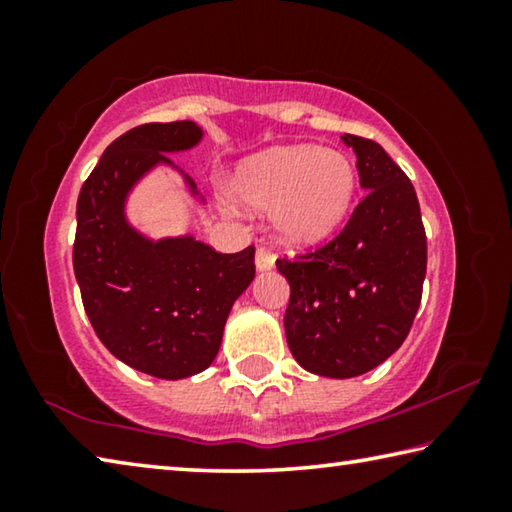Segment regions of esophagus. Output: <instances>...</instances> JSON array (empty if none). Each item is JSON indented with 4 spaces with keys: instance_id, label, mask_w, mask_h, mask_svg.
<instances>
[{
    "instance_id": "obj_1",
    "label": "esophagus",
    "mask_w": 512,
    "mask_h": 512,
    "mask_svg": "<svg viewBox=\"0 0 512 512\" xmlns=\"http://www.w3.org/2000/svg\"><path fill=\"white\" fill-rule=\"evenodd\" d=\"M255 264H257V271H268V268H273L275 264V255L266 246H259L255 253Z\"/></svg>"
}]
</instances>
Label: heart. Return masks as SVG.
I'll use <instances>...</instances> for the list:
<instances>
[{
	"label": "heart",
	"instance_id": "heart-1",
	"mask_svg": "<svg viewBox=\"0 0 512 512\" xmlns=\"http://www.w3.org/2000/svg\"><path fill=\"white\" fill-rule=\"evenodd\" d=\"M357 176L343 153L284 146L259 153L235 171L230 194L248 207L273 205V221L291 244H316L348 214Z\"/></svg>",
	"mask_w": 512,
	"mask_h": 512
}]
</instances>
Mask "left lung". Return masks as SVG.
<instances>
[{
    "mask_svg": "<svg viewBox=\"0 0 512 512\" xmlns=\"http://www.w3.org/2000/svg\"><path fill=\"white\" fill-rule=\"evenodd\" d=\"M363 189L348 223L327 244L277 259L289 280V350L302 368L348 379L400 348L418 314L427 235L406 173L377 142L343 135Z\"/></svg>",
    "mask_w": 512,
    "mask_h": 512,
    "instance_id": "left-lung-1",
    "label": "left lung"
}]
</instances>
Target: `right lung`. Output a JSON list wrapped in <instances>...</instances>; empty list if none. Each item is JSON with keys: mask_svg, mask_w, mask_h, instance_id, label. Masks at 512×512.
I'll return each mask as SVG.
<instances>
[{"mask_svg": "<svg viewBox=\"0 0 512 512\" xmlns=\"http://www.w3.org/2000/svg\"><path fill=\"white\" fill-rule=\"evenodd\" d=\"M201 140L194 121L135 126L103 151L76 203L74 275L99 341L160 379L205 370L235 300L255 277V246L216 253L192 237L151 244L124 221V198L155 162Z\"/></svg>", "mask_w": 512, "mask_h": 512, "instance_id": "obj_1", "label": "right lung"}]
</instances>
